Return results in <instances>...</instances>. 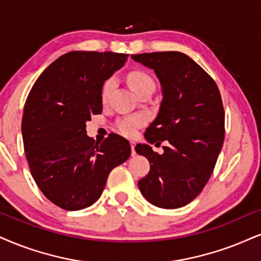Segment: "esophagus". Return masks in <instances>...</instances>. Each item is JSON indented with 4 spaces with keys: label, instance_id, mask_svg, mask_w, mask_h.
<instances>
[{
    "label": "esophagus",
    "instance_id": "1",
    "mask_svg": "<svg viewBox=\"0 0 261 261\" xmlns=\"http://www.w3.org/2000/svg\"><path fill=\"white\" fill-rule=\"evenodd\" d=\"M130 147H132V156H136V141H130Z\"/></svg>",
    "mask_w": 261,
    "mask_h": 261
}]
</instances>
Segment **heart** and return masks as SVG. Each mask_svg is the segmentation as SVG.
<instances>
[{
    "label": "heart",
    "instance_id": "b5f03b06",
    "mask_svg": "<svg viewBox=\"0 0 261 261\" xmlns=\"http://www.w3.org/2000/svg\"><path fill=\"white\" fill-rule=\"evenodd\" d=\"M128 85L132 88V91L134 93H137L141 91L143 88H145L147 86H155V82H153L152 77H151L149 73L144 72V71H132L129 75L127 77ZM115 86V81L114 79L108 80L102 86V99L106 100L110 95V93L112 89H114ZM144 120L143 117H130L127 118V120L122 121L120 124H118V128L122 133L125 134V136H133L134 132H136V128L139 127V125L143 123Z\"/></svg>",
    "mask_w": 261,
    "mask_h": 261
}]
</instances>
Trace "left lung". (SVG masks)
I'll list each match as a JSON object with an SVG mask.
<instances>
[{
  "mask_svg": "<svg viewBox=\"0 0 261 261\" xmlns=\"http://www.w3.org/2000/svg\"><path fill=\"white\" fill-rule=\"evenodd\" d=\"M134 62L153 70L162 92L159 114L146 128L147 143L168 141L163 153L138 144L137 153L150 162L139 180L150 203L174 209L197 197L211 178L223 147L225 114L220 92L211 76L180 52L132 54Z\"/></svg>",
  "mask_w": 261,
  "mask_h": 261,
  "instance_id": "1",
  "label": "left lung"
}]
</instances>
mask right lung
<instances>
[{
  "label": "right lung",
  "instance_id": "obj_1",
  "mask_svg": "<svg viewBox=\"0 0 261 261\" xmlns=\"http://www.w3.org/2000/svg\"><path fill=\"white\" fill-rule=\"evenodd\" d=\"M128 54L73 50L59 57L32 86L21 121L22 143L34 180L65 211L98 201L115 167L130 156L129 141L110 134L101 144L86 123L101 114L102 86Z\"/></svg>",
  "mask_w": 261,
  "mask_h": 261
}]
</instances>
